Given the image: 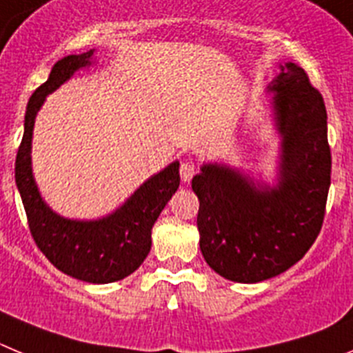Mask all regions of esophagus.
Masks as SVG:
<instances>
[{
    "mask_svg": "<svg viewBox=\"0 0 353 353\" xmlns=\"http://www.w3.org/2000/svg\"><path fill=\"white\" fill-rule=\"evenodd\" d=\"M179 172H181V179H183L184 183H190V179H192L196 172L195 163H193V161H183V163H181Z\"/></svg>",
    "mask_w": 353,
    "mask_h": 353,
    "instance_id": "obj_1",
    "label": "esophagus"
}]
</instances>
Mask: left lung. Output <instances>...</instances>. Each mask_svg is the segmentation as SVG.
I'll return each mask as SVG.
<instances>
[{
    "mask_svg": "<svg viewBox=\"0 0 353 353\" xmlns=\"http://www.w3.org/2000/svg\"><path fill=\"white\" fill-rule=\"evenodd\" d=\"M278 66L268 85L279 137L274 183L220 161L202 163L192 179L202 256L237 283L274 278L306 255L322 228L331 186L322 94L301 66Z\"/></svg>",
    "mask_w": 353,
    "mask_h": 353,
    "instance_id": "left-lung-1",
    "label": "left lung"
}]
</instances>
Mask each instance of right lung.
<instances>
[{
	"label": "right lung",
	"mask_w": 353,
	"mask_h": 353,
	"mask_svg": "<svg viewBox=\"0 0 353 353\" xmlns=\"http://www.w3.org/2000/svg\"><path fill=\"white\" fill-rule=\"evenodd\" d=\"M94 50L59 59L33 94L24 116V135L15 160V184L26 209L30 230L43 255L63 271L88 283H112L126 278L151 250V228L179 188V161L145 179L116 211L98 220L65 218L49 208L33 176L31 144L38 110L75 72L94 65Z\"/></svg>",
	"instance_id": "add662e5"
}]
</instances>
